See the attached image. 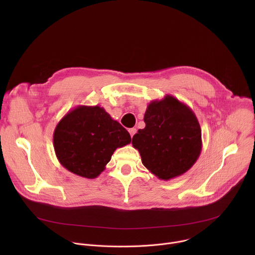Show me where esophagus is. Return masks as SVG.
I'll use <instances>...</instances> for the list:
<instances>
[{
	"mask_svg": "<svg viewBox=\"0 0 255 255\" xmlns=\"http://www.w3.org/2000/svg\"><path fill=\"white\" fill-rule=\"evenodd\" d=\"M129 133H130L131 137H133V135L136 133V128H131V129H129Z\"/></svg>",
	"mask_w": 255,
	"mask_h": 255,
	"instance_id": "esophagus-1",
	"label": "esophagus"
}]
</instances>
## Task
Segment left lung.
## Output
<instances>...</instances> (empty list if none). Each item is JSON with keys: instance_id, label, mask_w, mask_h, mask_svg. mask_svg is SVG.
<instances>
[{"instance_id": "left-lung-1", "label": "left lung", "mask_w": 255, "mask_h": 255, "mask_svg": "<svg viewBox=\"0 0 255 255\" xmlns=\"http://www.w3.org/2000/svg\"><path fill=\"white\" fill-rule=\"evenodd\" d=\"M145 128L132 138L143 165L159 179L187 172L202 150V131L192 109L166 95L150 102L144 114Z\"/></svg>"}]
</instances>
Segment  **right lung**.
I'll return each instance as SVG.
<instances>
[{"mask_svg":"<svg viewBox=\"0 0 255 255\" xmlns=\"http://www.w3.org/2000/svg\"><path fill=\"white\" fill-rule=\"evenodd\" d=\"M131 142L128 131L100 106H78L56 125L53 146L60 164L86 178H96L114 151Z\"/></svg>","mask_w":255,"mask_h":255,"instance_id":"add662e5","label":"right lung"}]
</instances>
